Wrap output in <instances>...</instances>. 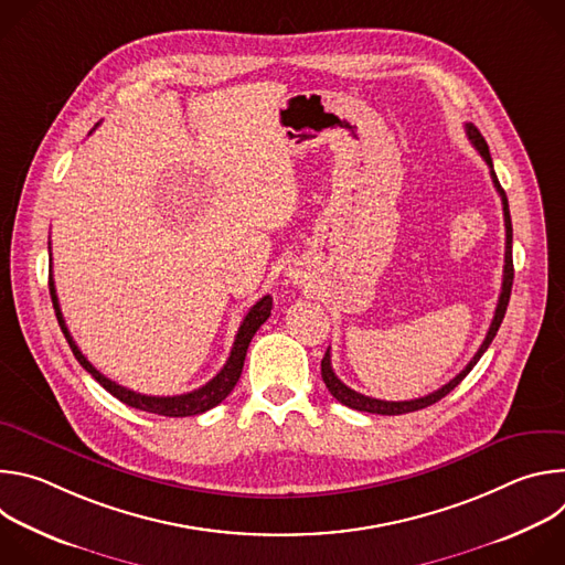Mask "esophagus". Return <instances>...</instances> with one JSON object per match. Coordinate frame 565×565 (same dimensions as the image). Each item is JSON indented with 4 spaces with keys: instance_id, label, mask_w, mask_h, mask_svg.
I'll return each instance as SVG.
<instances>
[{
    "instance_id": "1",
    "label": "esophagus",
    "mask_w": 565,
    "mask_h": 565,
    "mask_svg": "<svg viewBox=\"0 0 565 565\" xmlns=\"http://www.w3.org/2000/svg\"><path fill=\"white\" fill-rule=\"evenodd\" d=\"M290 277H295V281H297V273H290Z\"/></svg>"
}]
</instances>
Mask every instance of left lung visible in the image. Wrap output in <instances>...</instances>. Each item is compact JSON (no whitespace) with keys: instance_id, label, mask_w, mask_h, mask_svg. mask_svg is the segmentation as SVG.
Instances as JSON below:
<instances>
[{"instance_id":"1","label":"left lung","mask_w":565,"mask_h":565,"mask_svg":"<svg viewBox=\"0 0 565 565\" xmlns=\"http://www.w3.org/2000/svg\"><path fill=\"white\" fill-rule=\"evenodd\" d=\"M465 131H467V138L471 140V145L478 149V153L482 156V160L490 166V177H492V183L501 196V203H503V216H505V266H503V288H501V297H499V303H497V312H494V319L490 324V331L486 335V340H482L480 349L476 351V355L469 360V364L454 377L449 380L445 386H440L438 391L425 395V397H416V399H405V402H386V399H377V397H369V395H362L358 391H353L351 386H347L333 371L331 366V349L327 351L324 360H321V380H324L327 388L331 391V395L342 402V405L351 407V409H358V412H366V414H380V416H399V414H412V412H418V409H425L429 405H434V402H438L440 397H445L449 391H454L462 377L476 366V362L482 358V353L488 351V347L492 344V340L497 338L499 329H501V321L505 317V310H508V303H510V292H512V281H514V264H512V218H510V205H508V196H505V190L501 188L499 179H497V172H494V166H492V156H490V147L486 142V138L480 136V131L471 125V122H465Z\"/></svg>"}]
</instances>
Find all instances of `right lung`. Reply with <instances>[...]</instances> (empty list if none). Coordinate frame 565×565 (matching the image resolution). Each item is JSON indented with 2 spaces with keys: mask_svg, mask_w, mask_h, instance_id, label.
<instances>
[{
  "mask_svg": "<svg viewBox=\"0 0 565 565\" xmlns=\"http://www.w3.org/2000/svg\"><path fill=\"white\" fill-rule=\"evenodd\" d=\"M49 290H51V301H53V308H55V317H57V324L75 355V360L83 364V369L87 373H92V377L96 382L103 384V388H107L114 397H118L120 402H125V405L134 407V409H140V412H147V414H156V416H168V418H185V416H196V414H203L212 407H216L218 402H223L230 391L234 388V384L238 382L241 377V371H244V360H246V353H248V347H250V340L255 338V333L259 331V327L264 324V321L270 317V310H273V297L266 295L262 297L246 315V319L241 321L238 327V333L234 338V347L230 351V358L227 362L223 364V369L207 382L203 384L201 388H194L190 393H181V395H145V393H136L127 386H120L116 384L114 380H109L107 375H103L85 355L83 351L77 349V344L73 342L66 324H64V317H62V310H60V303H57V292H55V281H53V275L49 277Z\"/></svg>",
  "mask_w": 565,
  "mask_h": 565,
  "instance_id": "1",
  "label": "right lung"
}]
</instances>
